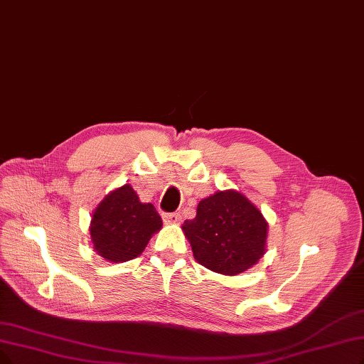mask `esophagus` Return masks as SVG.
I'll return each instance as SVG.
<instances>
[{
  "label": "esophagus",
  "instance_id": "34e87169",
  "mask_svg": "<svg viewBox=\"0 0 364 364\" xmlns=\"http://www.w3.org/2000/svg\"><path fill=\"white\" fill-rule=\"evenodd\" d=\"M181 220H182V216H181V213H178V212L163 213V221H164L166 224H178V223H181Z\"/></svg>",
  "mask_w": 364,
  "mask_h": 364
}]
</instances>
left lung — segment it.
<instances>
[{
	"instance_id": "8db88e82",
	"label": "left lung",
	"mask_w": 364,
	"mask_h": 364,
	"mask_svg": "<svg viewBox=\"0 0 364 364\" xmlns=\"http://www.w3.org/2000/svg\"><path fill=\"white\" fill-rule=\"evenodd\" d=\"M182 228L198 264L216 273H242L266 252L267 223L236 191H220L201 200L194 220H186Z\"/></svg>"
}]
</instances>
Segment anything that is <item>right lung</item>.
Segmentation results:
<instances>
[{
    "mask_svg": "<svg viewBox=\"0 0 364 364\" xmlns=\"http://www.w3.org/2000/svg\"><path fill=\"white\" fill-rule=\"evenodd\" d=\"M163 221L151 203H140L129 185L114 190L92 213L91 239L95 251L112 263L140 255Z\"/></svg>",
    "mask_w": 364,
    "mask_h": 364,
    "instance_id": "add662e5",
    "label": "right lung"
}]
</instances>
